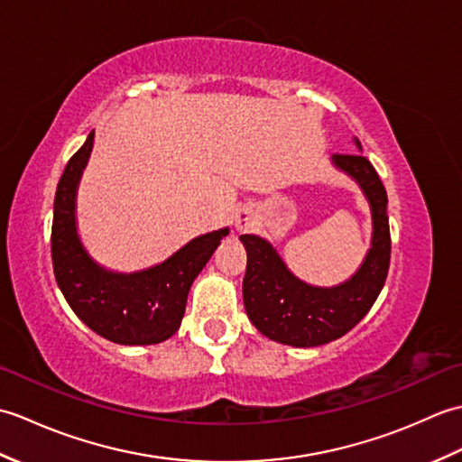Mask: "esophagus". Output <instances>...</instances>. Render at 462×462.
Returning <instances> with one entry per match:
<instances>
[{
	"label": "esophagus",
	"mask_w": 462,
	"mask_h": 462,
	"mask_svg": "<svg viewBox=\"0 0 462 462\" xmlns=\"http://www.w3.org/2000/svg\"><path fill=\"white\" fill-rule=\"evenodd\" d=\"M250 224H252V216H250L248 212H240V214L236 216V228H238V230L250 228Z\"/></svg>",
	"instance_id": "obj_1"
}]
</instances>
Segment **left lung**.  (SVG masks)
<instances>
[{"mask_svg": "<svg viewBox=\"0 0 462 462\" xmlns=\"http://www.w3.org/2000/svg\"><path fill=\"white\" fill-rule=\"evenodd\" d=\"M333 164L359 182L373 214L371 250L349 282L336 288L308 286L293 276L266 240L252 234L240 236L248 254L242 282L248 318L266 337L293 347H316L346 336L375 303L389 272L385 186L363 154H333Z\"/></svg>", "mask_w": 462, "mask_h": 462, "instance_id": "1", "label": "left lung"}]
</instances>
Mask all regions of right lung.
<instances>
[{"mask_svg":"<svg viewBox=\"0 0 462 462\" xmlns=\"http://www.w3.org/2000/svg\"><path fill=\"white\" fill-rule=\"evenodd\" d=\"M93 131L59 179L51 226V258L59 290L87 328L121 346H152L180 328L194 278L228 228L194 238L161 266L113 273L87 256L75 230V192L93 149Z\"/></svg>","mask_w":462,"mask_h":462,"instance_id":"obj_1","label":"right lung"}]
</instances>
